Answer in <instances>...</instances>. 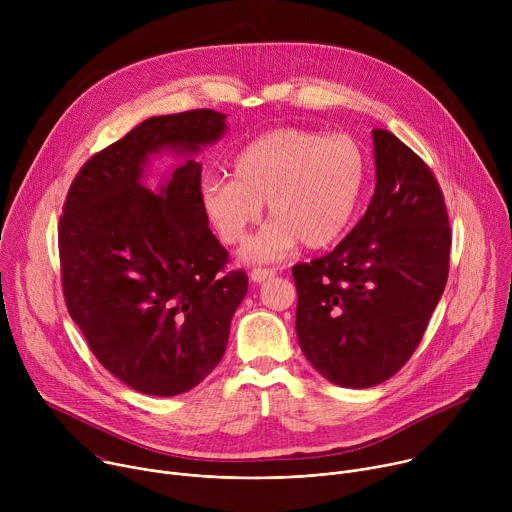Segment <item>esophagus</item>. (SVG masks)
<instances>
[{
	"instance_id": "obj_1",
	"label": "esophagus",
	"mask_w": 512,
	"mask_h": 512,
	"mask_svg": "<svg viewBox=\"0 0 512 512\" xmlns=\"http://www.w3.org/2000/svg\"><path fill=\"white\" fill-rule=\"evenodd\" d=\"M275 275V271L273 269H265V267H255L253 271H251V279L255 281V283H261V281H265V279H269V277H273Z\"/></svg>"
}]
</instances>
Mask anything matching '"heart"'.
<instances>
[{
  "label": "heart",
  "mask_w": 512,
  "mask_h": 512,
  "mask_svg": "<svg viewBox=\"0 0 512 512\" xmlns=\"http://www.w3.org/2000/svg\"><path fill=\"white\" fill-rule=\"evenodd\" d=\"M369 180V158L344 133L279 127L237 154L233 178H206L204 214L227 245L245 241L263 214L271 221L247 243L243 259L279 261L302 241L324 249L348 229Z\"/></svg>",
  "instance_id": "heart-1"
}]
</instances>
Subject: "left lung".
I'll return each instance as SVG.
<instances>
[{"mask_svg": "<svg viewBox=\"0 0 512 512\" xmlns=\"http://www.w3.org/2000/svg\"><path fill=\"white\" fill-rule=\"evenodd\" d=\"M377 186L336 249L294 265L296 332L330 383L367 389L411 358L448 281L452 233L444 194L425 162L373 129Z\"/></svg>", "mask_w": 512, "mask_h": 512, "instance_id": "left-lung-1", "label": "left lung"}]
</instances>
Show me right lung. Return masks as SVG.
I'll return each instance as SVG.
<instances>
[{"label":"right lung","instance_id":"add662e5","mask_svg":"<svg viewBox=\"0 0 512 512\" xmlns=\"http://www.w3.org/2000/svg\"><path fill=\"white\" fill-rule=\"evenodd\" d=\"M227 115L196 109L150 117L95 154L72 182L58 227L64 302L103 367L127 387L174 397L221 362L247 273L229 271L227 249L200 202L206 145ZM185 160L156 191L144 186L152 155Z\"/></svg>","mask_w":512,"mask_h":512}]
</instances>
